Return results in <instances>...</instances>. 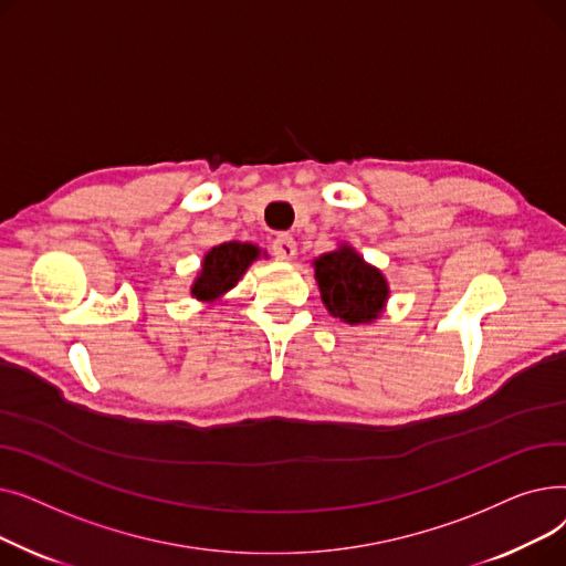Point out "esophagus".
<instances>
[{"label":"esophagus","instance_id":"obj_1","mask_svg":"<svg viewBox=\"0 0 566 566\" xmlns=\"http://www.w3.org/2000/svg\"><path fill=\"white\" fill-rule=\"evenodd\" d=\"M295 252H298V248H295V241L293 235L289 233H280L275 241H273V254L280 259V261H291L295 256Z\"/></svg>","mask_w":566,"mask_h":566}]
</instances>
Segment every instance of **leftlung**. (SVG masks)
<instances>
[{
  "instance_id": "1",
  "label": "left lung",
  "mask_w": 566,
  "mask_h": 566,
  "mask_svg": "<svg viewBox=\"0 0 566 566\" xmlns=\"http://www.w3.org/2000/svg\"><path fill=\"white\" fill-rule=\"evenodd\" d=\"M312 265L321 301L335 318L350 325L380 318L390 298V284L353 245L339 243L337 250L316 256Z\"/></svg>"
}]
</instances>
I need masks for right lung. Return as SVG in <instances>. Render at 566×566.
Wrapping results in <instances>:
<instances>
[{
  "label": "right lung",
  "instance_id": "add662e5",
  "mask_svg": "<svg viewBox=\"0 0 566 566\" xmlns=\"http://www.w3.org/2000/svg\"><path fill=\"white\" fill-rule=\"evenodd\" d=\"M261 254L265 256V252L254 243L229 241L211 248L201 259V271L190 286V295L206 305L222 303L224 295L243 280L248 268Z\"/></svg>",
  "mask_w": 566,
  "mask_h": 566
}]
</instances>
